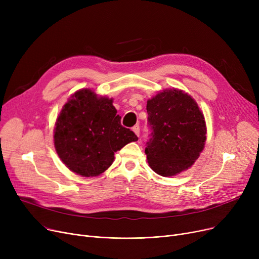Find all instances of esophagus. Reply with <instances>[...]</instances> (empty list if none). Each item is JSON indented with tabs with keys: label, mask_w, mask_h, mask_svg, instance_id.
I'll return each mask as SVG.
<instances>
[{
	"label": "esophagus",
	"mask_w": 259,
	"mask_h": 259,
	"mask_svg": "<svg viewBox=\"0 0 259 259\" xmlns=\"http://www.w3.org/2000/svg\"><path fill=\"white\" fill-rule=\"evenodd\" d=\"M132 130H133V132H134L135 134H137V135H138V137H139V135H140V126H139V125H137V126H134V127L132 128Z\"/></svg>",
	"instance_id": "34e87169"
}]
</instances>
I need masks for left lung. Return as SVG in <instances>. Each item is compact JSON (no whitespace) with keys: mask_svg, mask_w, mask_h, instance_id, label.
Wrapping results in <instances>:
<instances>
[{"mask_svg":"<svg viewBox=\"0 0 259 259\" xmlns=\"http://www.w3.org/2000/svg\"><path fill=\"white\" fill-rule=\"evenodd\" d=\"M151 139L145 153L158 175L169 178L191 167L205 148L207 126L195 100L180 89H165L147 101Z\"/></svg>","mask_w":259,"mask_h":259,"instance_id":"1","label":"left lung"}]
</instances>
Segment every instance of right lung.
I'll use <instances>...</instances> for the list:
<instances>
[{
    "mask_svg": "<svg viewBox=\"0 0 259 259\" xmlns=\"http://www.w3.org/2000/svg\"><path fill=\"white\" fill-rule=\"evenodd\" d=\"M113 99L84 88L63 106L56 127L54 148L70 171L84 178L99 176L112 165L114 153L139 138L120 125Z\"/></svg>",
    "mask_w": 259,
    "mask_h": 259,
    "instance_id": "obj_1",
    "label": "right lung"
}]
</instances>
